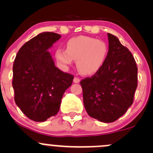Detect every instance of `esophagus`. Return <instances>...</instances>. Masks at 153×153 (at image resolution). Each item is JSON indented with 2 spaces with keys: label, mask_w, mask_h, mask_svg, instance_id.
I'll return each mask as SVG.
<instances>
[{
  "label": "esophagus",
  "mask_w": 153,
  "mask_h": 153,
  "mask_svg": "<svg viewBox=\"0 0 153 153\" xmlns=\"http://www.w3.org/2000/svg\"><path fill=\"white\" fill-rule=\"evenodd\" d=\"M80 81H81V80H80L78 78H76V77H75V78H74V79H73L74 83H75V84H78V83H80Z\"/></svg>",
  "instance_id": "34e87169"
}]
</instances>
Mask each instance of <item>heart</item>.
<instances>
[{"mask_svg": "<svg viewBox=\"0 0 153 153\" xmlns=\"http://www.w3.org/2000/svg\"><path fill=\"white\" fill-rule=\"evenodd\" d=\"M108 46L104 41L88 36H78L67 42L66 50L58 49L55 58L62 66H70L73 60L81 74L92 75L98 72L105 63Z\"/></svg>", "mask_w": 153, "mask_h": 153, "instance_id": "b5f03b06", "label": "heart"}]
</instances>
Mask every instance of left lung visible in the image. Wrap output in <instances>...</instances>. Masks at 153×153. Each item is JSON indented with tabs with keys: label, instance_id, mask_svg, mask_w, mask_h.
<instances>
[{
	"label": "left lung",
	"instance_id": "obj_1",
	"mask_svg": "<svg viewBox=\"0 0 153 153\" xmlns=\"http://www.w3.org/2000/svg\"><path fill=\"white\" fill-rule=\"evenodd\" d=\"M109 50L101 69L81 81L88 115L101 122L116 121L133 102L138 85V67L129 49L107 33Z\"/></svg>",
	"mask_w": 153,
	"mask_h": 153
}]
</instances>
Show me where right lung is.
<instances>
[{
    "label": "right lung",
    "instance_id": "obj_1",
    "mask_svg": "<svg viewBox=\"0 0 153 153\" xmlns=\"http://www.w3.org/2000/svg\"><path fill=\"white\" fill-rule=\"evenodd\" d=\"M61 36L44 32L19 49L13 64L12 86L17 106L29 119L43 122L58 112L73 75L55 65L49 49Z\"/></svg>",
    "mask_w": 153,
    "mask_h": 153
}]
</instances>
